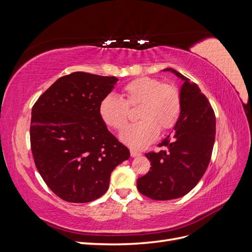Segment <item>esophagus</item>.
Here are the masks:
<instances>
[{
  "instance_id": "obj_1",
  "label": "esophagus",
  "mask_w": 252,
  "mask_h": 252,
  "mask_svg": "<svg viewBox=\"0 0 252 252\" xmlns=\"http://www.w3.org/2000/svg\"><path fill=\"white\" fill-rule=\"evenodd\" d=\"M130 156H131L132 158L140 157V156H141V152H139V151H136V150H133V149H131V150H130Z\"/></svg>"
}]
</instances>
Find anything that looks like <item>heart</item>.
<instances>
[{
	"mask_svg": "<svg viewBox=\"0 0 252 252\" xmlns=\"http://www.w3.org/2000/svg\"><path fill=\"white\" fill-rule=\"evenodd\" d=\"M141 106L139 123L127 126L120 133L121 141L135 149H144L162 130L172 128L180 118L182 104L179 90L156 78L136 79L122 90V98L106 95L98 106L102 120L114 129L123 128L128 120V107Z\"/></svg>",
	"mask_w": 252,
	"mask_h": 252,
	"instance_id": "heart-1",
	"label": "heart"
}]
</instances>
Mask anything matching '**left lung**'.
Masks as SVG:
<instances>
[{
    "label": "left lung",
    "instance_id": "8db88e82",
    "mask_svg": "<svg viewBox=\"0 0 252 252\" xmlns=\"http://www.w3.org/2000/svg\"><path fill=\"white\" fill-rule=\"evenodd\" d=\"M163 71L183 81L181 114L171 134L159 144L165 149L146 154L151 170L136 182L142 194L157 201L179 199L195 187L209 165L216 140L215 112L199 86L172 68Z\"/></svg>",
    "mask_w": 252,
    "mask_h": 252
}]
</instances>
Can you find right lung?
<instances>
[{
    "label": "right lung",
    "instance_id": "right-lung-1",
    "mask_svg": "<svg viewBox=\"0 0 252 252\" xmlns=\"http://www.w3.org/2000/svg\"><path fill=\"white\" fill-rule=\"evenodd\" d=\"M118 81L72 72L57 80L33 105L30 144L36 169L66 202L98 199L108 190L112 170L130 157L98 112Z\"/></svg>",
    "mask_w": 252,
    "mask_h": 252
}]
</instances>
